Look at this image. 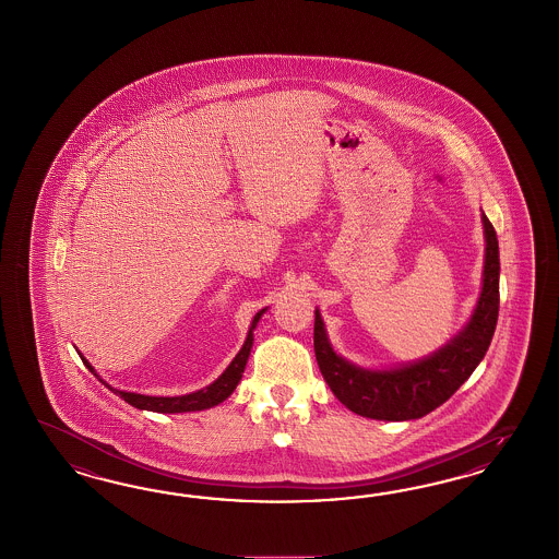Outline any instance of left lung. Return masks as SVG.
I'll use <instances>...</instances> for the list:
<instances>
[{
	"label": "left lung",
	"mask_w": 559,
	"mask_h": 559,
	"mask_svg": "<svg viewBox=\"0 0 559 559\" xmlns=\"http://www.w3.org/2000/svg\"><path fill=\"white\" fill-rule=\"evenodd\" d=\"M486 260L474 313L457 336L423 360L393 369H362L332 348L316 309L313 348L328 388L344 406L372 420H416L442 406L472 377L488 353L500 307V252L490 219L481 213Z\"/></svg>",
	"instance_id": "left-lung-1"
}]
</instances>
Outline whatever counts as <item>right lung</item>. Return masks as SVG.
Instances as JSON below:
<instances>
[{
    "label": "right lung",
    "mask_w": 559,
    "mask_h": 559,
    "mask_svg": "<svg viewBox=\"0 0 559 559\" xmlns=\"http://www.w3.org/2000/svg\"><path fill=\"white\" fill-rule=\"evenodd\" d=\"M266 309L258 311L252 320V325L248 330V338L243 342L241 350L237 353L236 358L229 362V367L225 371L221 372L219 379H215L209 388L203 390L194 391V393H187V395H176V397H157V395H143V393H133V391H120L110 388L104 379H100V374L94 371V367L84 360L85 367L90 369V372H94L98 377V381L104 383L108 390L112 393L120 395L127 404L136 407V409H150V412H157V414H180V412H199V409H209V407L217 406L223 400H227L234 390L237 388V383L241 381V374L246 369V362H248V356L252 350V344H254V330L262 313Z\"/></svg>",
    "instance_id": "obj_1"
}]
</instances>
